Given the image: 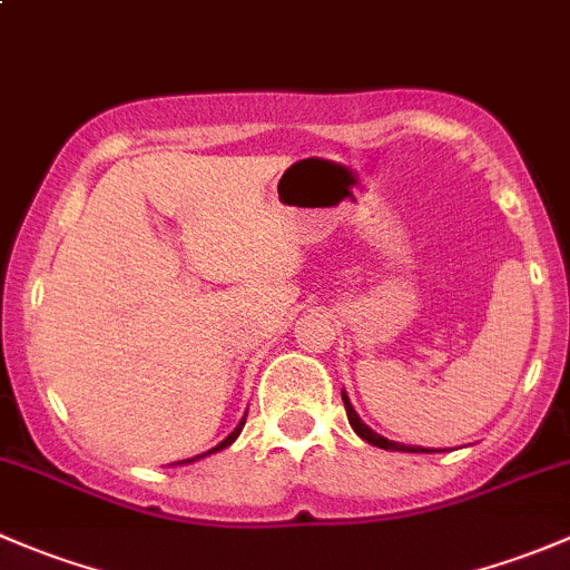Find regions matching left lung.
I'll use <instances>...</instances> for the list:
<instances>
[{
	"instance_id": "obj_1",
	"label": "left lung",
	"mask_w": 570,
	"mask_h": 570,
	"mask_svg": "<svg viewBox=\"0 0 570 570\" xmlns=\"http://www.w3.org/2000/svg\"><path fill=\"white\" fill-rule=\"evenodd\" d=\"M342 400H344V407H347V419H350V428L355 430V433L361 435V439L366 441V444H372V446H381V450H392V452H439V450H428V446H405V444H396V441H389V439H383V435H377L375 430L372 428H366L364 422H361L358 419V413H355V407L350 405V396H347V392H342Z\"/></svg>"
}]
</instances>
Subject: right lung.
Segmentation results:
<instances>
[{
    "label": "right lung",
    "mask_w": 570,
    "mask_h": 570,
    "mask_svg": "<svg viewBox=\"0 0 570 570\" xmlns=\"http://www.w3.org/2000/svg\"><path fill=\"white\" fill-rule=\"evenodd\" d=\"M245 416H248V413H245ZM243 428H245V419H243V422H239L237 424V430H234V433L232 435H228V439H223L220 441V444H217V446H212V450L209 452H204V455H195V458H187V461H178V463H195V461H200V458H206V455H215V452H220V450H226V446H232L234 444V441H237V435L239 433H243Z\"/></svg>",
    "instance_id": "right-lung-1"
}]
</instances>
